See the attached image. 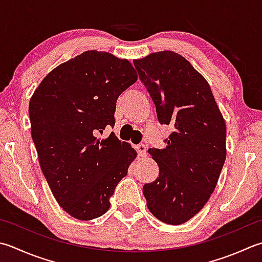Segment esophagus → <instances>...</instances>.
Returning a JSON list of instances; mask_svg holds the SVG:
<instances>
[{
  "label": "esophagus",
  "instance_id": "esophagus-1",
  "mask_svg": "<svg viewBox=\"0 0 262 262\" xmlns=\"http://www.w3.org/2000/svg\"><path fill=\"white\" fill-rule=\"evenodd\" d=\"M136 150H137V153H138V157L144 158V157H146V156H147V152H146V145H144V144H140V145H137Z\"/></svg>",
  "mask_w": 262,
  "mask_h": 262
}]
</instances>
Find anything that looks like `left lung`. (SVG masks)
<instances>
[{
  "label": "left lung",
  "instance_id": "obj_1",
  "mask_svg": "<svg viewBox=\"0 0 262 262\" xmlns=\"http://www.w3.org/2000/svg\"><path fill=\"white\" fill-rule=\"evenodd\" d=\"M134 64L159 121L173 128L165 148L148 150L160 172L143 194L156 218L182 225L216 188L226 159V122L206 78L181 54L161 51Z\"/></svg>",
  "mask_w": 262,
  "mask_h": 262
}]
</instances>
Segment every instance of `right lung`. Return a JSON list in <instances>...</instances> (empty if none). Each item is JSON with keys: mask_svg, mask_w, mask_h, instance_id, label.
Instances as JSON below:
<instances>
[{"mask_svg": "<svg viewBox=\"0 0 262 262\" xmlns=\"http://www.w3.org/2000/svg\"><path fill=\"white\" fill-rule=\"evenodd\" d=\"M137 80L127 59L91 50L46 75L29 101L32 137L39 166L56 202L71 217L92 220L109 199L137 153L112 133L116 103Z\"/></svg>", "mask_w": 262, "mask_h": 262, "instance_id": "1", "label": "right lung"}]
</instances>
